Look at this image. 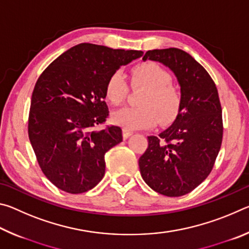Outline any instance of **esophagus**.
<instances>
[{
    "instance_id": "1",
    "label": "esophagus",
    "mask_w": 249,
    "mask_h": 249,
    "mask_svg": "<svg viewBox=\"0 0 249 249\" xmlns=\"http://www.w3.org/2000/svg\"><path fill=\"white\" fill-rule=\"evenodd\" d=\"M133 135V132L132 130H129V129H127V128H123V137L125 138H128L129 136H132Z\"/></svg>"
}]
</instances>
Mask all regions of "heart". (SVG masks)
Segmentation results:
<instances>
[{
	"mask_svg": "<svg viewBox=\"0 0 249 249\" xmlns=\"http://www.w3.org/2000/svg\"><path fill=\"white\" fill-rule=\"evenodd\" d=\"M132 82L146 88L140 107H126L113 114V122L129 130L150 127L157 120L168 124L176 119L181 107V93L171 82L169 72L155 62H145L132 71ZM127 94L124 74L115 71L105 86V96L112 104L119 105Z\"/></svg>",
	"mask_w": 249,
	"mask_h": 249,
	"instance_id": "b5f03b06",
	"label": "heart"
}]
</instances>
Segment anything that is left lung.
Returning <instances> with one entry per match:
<instances>
[{
  "mask_svg": "<svg viewBox=\"0 0 249 249\" xmlns=\"http://www.w3.org/2000/svg\"><path fill=\"white\" fill-rule=\"evenodd\" d=\"M158 61L176 75L181 107L169 127L148 136L138 160L141 175L166 196L191 192L210 175L221 148L222 108L215 83L191 54L178 48L148 50L142 60Z\"/></svg>",
  "mask_w": 249,
  "mask_h": 249,
  "instance_id": "1",
  "label": "left lung"
}]
</instances>
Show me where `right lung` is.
<instances>
[{"label": "right lung", "instance_id": "add662e5", "mask_svg": "<svg viewBox=\"0 0 249 249\" xmlns=\"http://www.w3.org/2000/svg\"><path fill=\"white\" fill-rule=\"evenodd\" d=\"M142 53L79 44L53 60L37 80L28 136L44 175L58 189L77 195L102 180L105 154L123 141L119 126L94 129L108 116L105 86L121 66Z\"/></svg>", "mask_w": 249, "mask_h": 249}]
</instances>
